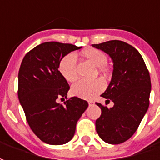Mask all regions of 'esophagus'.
I'll return each instance as SVG.
<instances>
[{"mask_svg":"<svg viewBox=\"0 0 160 160\" xmlns=\"http://www.w3.org/2000/svg\"><path fill=\"white\" fill-rule=\"evenodd\" d=\"M88 103H89V105L91 106V105H93V104H94V102H93V101H89Z\"/></svg>","mask_w":160,"mask_h":160,"instance_id":"1","label":"esophagus"}]
</instances>
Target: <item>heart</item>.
I'll return each instance as SVG.
<instances>
[{"mask_svg":"<svg viewBox=\"0 0 160 160\" xmlns=\"http://www.w3.org/2000/svg\"><path fill=\"white\" fill-rule=\"evenodd\" d=\"M83 57L91 62L94 65L103 69L107 62V57L101 50L97 48H90L84 50ZM58 69L62 78L68 82H74L78 78L77 71V57L74 53H69L62 58L59 62ZM105 87L102 79L95 80H79L74 83L71 88V92L74 96L83 99H92L99 94Z\"/></svg>","mask_w":160,"mask_h":160,"instance_id":"b5f03b06","label":"heart"}]
</instances>
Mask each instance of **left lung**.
I'll return each mask as SVG.
<instances>
[{
    "label": "left lung",
    "instance_id": "left-lung-1",
    "mask_svg": "<svg viewBox=\"0 0 160 160\" xmlns=\"http://www.w3.org/2000/svg\"><path fill=\"white\" fill-rule=\"evenodd\" d=\"M92 46L108 54L113 62L112 80L101 97L114 105L108 108L96 103L102 112L96 130L104 142L121 144L135 133L148 110L149 71L139 52L124 42L112 40Z\"/></svg>",
    "mask_w": 160,
    "mask_h": 160
}]
</instances>
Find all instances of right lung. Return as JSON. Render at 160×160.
<instances>
[{"label": "right lung", "instance_id": "right-lung-1", "mask_svg": "<svg viewBox=\"0 0 160 160\" xmlns=\"http://www.w3.org/2000/svg\"><path fill=\"white\" fill-rule=\"evenodd\" d=\"M79 48L69 43L46 42L27 53L20 67V103L32 131L48 145L71 140L78 119L89 105L77 97L67 98L69 83L58 70L62 58ZM60 98L67 99L64 105L57 102Z\"/></svg>", "mask_w": 160, "mask_h": 160}]
</instances>
